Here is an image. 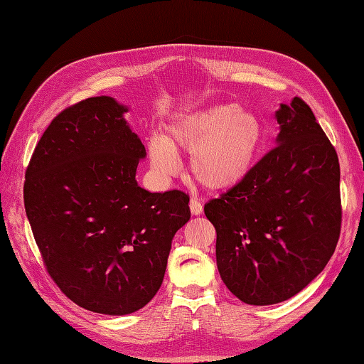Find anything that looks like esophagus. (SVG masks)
<instances>
[{"label": "esophagus", "instance_id": "34e87169", "mask_svg": "<svg viewBox=\"0 0 364 364\" xmlns=\"http://www.w3.org/2000/svg\"><path fill=\"white\" fill-rule=\"evenodd\" d=\"M189 208H191L192 215H200L203 211V206H202V203H200V200L194 198V197L189 200Z\"/></svg>", "mask_w": 364, "mask_h": 364}]
</instances>
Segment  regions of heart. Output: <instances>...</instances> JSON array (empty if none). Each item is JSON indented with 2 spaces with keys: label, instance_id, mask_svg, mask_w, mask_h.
<instances>
[{
  "label": "heart",
  "instance_id": "b5f03b06",
  "mask_svg": "<svg viewBox=\"0 0 364 364\" xmlns=\"http://www.w3.org/2000/svg\"><path fill=\"white\" fill-rule=\"evenodd\" d=\"M264 127L257 115L235 103L214 105L178 115L167 134L146 144L150 164L161 176L178 170V153L191 154L192 178L208 191H228L252 173L264 146Z\"/></svg>",
  "mask_w": 364,
  "mask_h": 364
}]
</instances>
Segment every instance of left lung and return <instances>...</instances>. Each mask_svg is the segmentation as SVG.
I'll use <instances>...</instances> for the list:
<instances>
[{"label":"left lung","mask_w":364,"mask_h":364,"mask_svg":"<svg viewBox=\"0 0 364 364\" xmlns=\"http://www.w3.org/2000/svg\"><path fill=\"white\" fill-rule=\"evenodd\" d=\"M277 146L245 180L205 205L222 282L247 305H274L306 288L341 231L338 154L304 100L275 111Z\"/></svg>","instance_id":"8db88e82"}]
</instances>
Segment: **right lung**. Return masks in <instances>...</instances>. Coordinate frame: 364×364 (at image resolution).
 I'll return each instance as SVG.
<instances>
[{
    "mask_svg": "<svg viewBox=\"0 0 364 364\" xmlns=\"http://www.w3.org/2000/svg\"><path fill=\"white\" fill-rule=\"evenodd\" d=\"M128 106L92 97L60 112L26 170L25 210L48 274L89 311L125 316L164 280L172 239L191 219L181 191L136 181L145 146Z\"/></svg>",
    "mask_w": 364,
    "mask_h": 364,
    "instance_id": "1",
    "label": "right lung"
}]
</instances>
